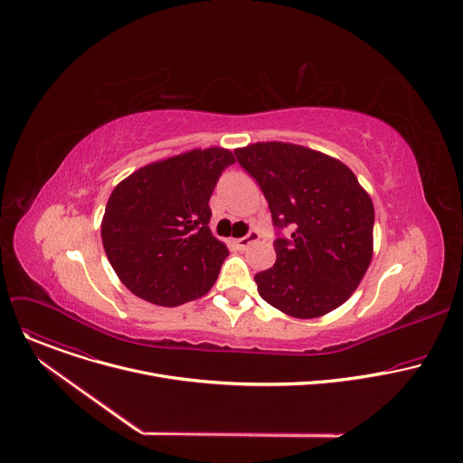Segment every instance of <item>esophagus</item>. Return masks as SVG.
I'll return each mask as SVG.
<instances>
[{"label":"esophagus","mask_w":463,"mask_h":463,"mask_svg":"<svg viewBox=\"0 0 463 463\" xmlns=\"http://www.w3.org/2000/svg\"><path fill=\"white\" fill-rule=\"evenodd\" d=\"M260 238V234L256 232V231H249L243 238H238V240H234V245L238 247V249H245L247 245H250L252 241H256Z\"/></svg>","instance_id":"esophagus-1"}]
</instances>
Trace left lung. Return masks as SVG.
I'll use <instances>...</instances> for the list:
<instances>
[{"label": "left lung", "instance_id": "left-lung-1", "mask_svg": "<svg viewBox=\"0 0 463 463\" xmlns=\"http://www.w3.org/2000/svg\"><path fill=\"white\" fill-rule=\"evenodd\" d=\"M234 154L266 195L277 231L275 266L254 275L260 297L297 318L334 311L370 266V195L346 165L304 146L256 143Z\"/></svg>", "mask_w": 463, "mask_h": 463}]
</instances>
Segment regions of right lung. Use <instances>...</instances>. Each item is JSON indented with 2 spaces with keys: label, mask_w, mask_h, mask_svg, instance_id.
Wrapping results in <instances>:
<instances>
[{
  "label": "right lung",
  "mask_w": 463,
  "mask_h": 463,
  "mask_svg": "<svg viewBox=\"0 0 463 463\" xmlns=\"http://www.w3.org/2000/svg\"><path fill=\"white\" fill-rule=\"evenodd\" d=\"M232 163L223 148L192 150L115 186L100 232L113 271L131 293L174 307L214 286L229 250L209 229V200Z\"/></svg>",
  "instance_id": "right-lung-1"
}]
</instances>
